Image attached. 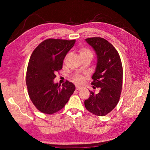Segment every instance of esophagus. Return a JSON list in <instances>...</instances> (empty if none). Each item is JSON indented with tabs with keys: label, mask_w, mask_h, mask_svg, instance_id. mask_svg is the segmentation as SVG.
Listing matches in <instances>:
<instances>
[{
	"label": "esophagus",
	"mask_w": 150,
	"mask_h": 150,
	"mask_svg": "<svg viewBox=\"0 0 150 150\" xmlns=\"http://www.w3.org/2000/svg\"><path fill=\"white\" fill-rule=\"evenodd\" d=\"M76 90H78V91H80L83 89L82 87H81V86H76Z\"/></svg>",
	"instance_id": "1"
}]
</instances>
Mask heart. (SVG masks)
I'll return each mask as SVG.
<instances>
[{
	"label": "heart",
	"instance_id": "heart-1",
	"mask_svg": "<svg viewBox=\"0 0 150 150\" xmlns=\"http://www.w3.org/2000/svg\"><path fill=\"white\" fill-rule=\"evenodd\" d=\"M79 54L81 57H93V53L90 51L89 49L87 48H81L79 51ZM74 81L76 83H80L83 81V78L80 76H76L74 78Z\"/></svg>",
	"mask_w": 150,
	"mask_h": 150
}]
</instances>
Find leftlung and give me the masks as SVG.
<instances>
[{"instance_id": "obj_1", "label": "left lung", "mask_w": 150, "mask_h": 150, "mask_svg": "<svg viewBox=\"0 0 150 150\" xmlns=\"http://www.w3.org/2000/svg\"><path fill=\"white\" fill-rule=\"evenodd\" d=\"M85 40L96 53L97 62L91 84L93 88H99L97 94L89 91L85 107L93 114L103 116L111 111L120 100L122 84L121 61L116 49L106 39L91 38Z\"/></svg>"}]
</instances>
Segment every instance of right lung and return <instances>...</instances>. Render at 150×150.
Segmentation results:
<instances>
[{
  "label": "right lung",
  "instance_id": "add662e5",
  "mask_svg": "<svg viewBox=\"0 0 150 150\" xmlns=\"http://www.w3.org/2000/svg\"><path fill=\"white\" fill-rule=\"evenodd\" d=\"M75 42L76 40L46 39L31 54L26 84L30 100L40 112L51 115L61 110L75 91L74 84L69 81L62 86L54 82L56 72L62 69L64 59Z\"/></svg>",
  "mask_w": 150,
  "mask_h": 150
}]
</instances>
